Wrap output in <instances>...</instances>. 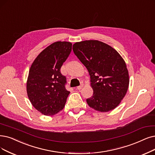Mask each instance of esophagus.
<instances>
[{
    "label": "esophagus",
    "instance_id": "1",
    "mask_svg": "<svg viewBox=\"0 0 155 155\" xmlns=\"http://www.w3.org/2000/svg\"><path fill=\"white\" fill-rule=\"evenodd\" d=\"M83 86H84V84H83V83H82L81 84V85H80V86H77V89L78 90H81L83 87Z\"/></svg>",
    "mask_w": 155,
    "mask_h": 155
}]
</instances>
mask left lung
<instances>
[{
    "label": "left lung",
    "mask_w": 155,
    "mask_h": 155,
    "mask_svg": "<svg viewBox=\"0 0 155 155\" xmlns=\"http://www.w3.org/2000/svg\"><path fill=\"white\" fill-rule=\"evenodd\" d=\"M72 49L90 76L94 94L86 99L88 106L102 113L115 109L129 86L125 60L113 48L97 40L76 42Z\"/></svg>",
    "instance_id": "8db88e82"
}]
</instances>
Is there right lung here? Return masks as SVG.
I'll list each match as a JSON object with an SVG mask.
<instances>
[{
    "label": "right lung",
    "mask_w": 155,
    "mask_h": 155,
    "mask_svg": "<svg viewBox=\"0 0 155 155\" xmlns=\"http://www.w3.org/2000/svg\"><path fill=\"white\" fill-rule=\"evenodd\" d=\"M72 50V43L53 42L42 51L31 65L27 81V92L35 109L52 116L62 110L70 91L65 89L66 78L60 68Z\"/></svg>",
    "instance_id": "add662e5"
}]
</instances>
